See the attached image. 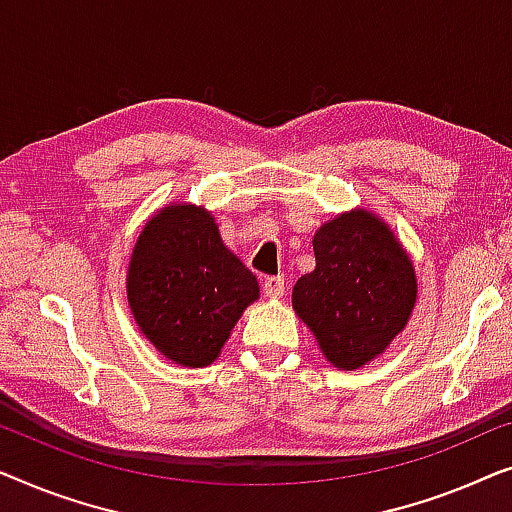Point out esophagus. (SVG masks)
<instances>
[{"label":"esophagus","mask_w":512,"mask_h":512,"mask_svg":"<svg viewBox=\"0 0 512 512\" xmlns=\"http://www.w3.org/2000/svg\"><path fill=\"white\" fill-rule=\"evenodd\" d=\"M285 292V278L283 276H266L264 278V294L269 299H280Z\"/></svg>","instance_id":"34e87169"}]
</instances>
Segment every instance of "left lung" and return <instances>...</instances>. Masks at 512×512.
<instances>
[{"instance_id": "left-lung-1", "label": "left lung", "mask_w": 512, "mask_h": 512, "mask_svg": "<svg viewBox=\"0 0 512 512\" xmlns=\"http://www.w3.org/2000/svg\"><path fill=\"white\" fill-rule=\"evenodd\" d=\"M315 269L294 285L292 306L338 369L383 352L413 313V262L376 215L352 211L318 229Z\"/></svg>"}]
</instances>
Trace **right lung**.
<instances>
[{"label":"right lung","instance_id":"obj_1","mask_svg":"<svg viewBox=\"0 0 512 512\" xmlns=\"http://www.w3.org/2000/svg\"><path fill=\"white\" fill-rule=\"evenodd\" d=\"M257 297L255 273L222 243L204 208L167 206L136 241L129 306L136 325L171 362L211 364Z\"/></svg>","mask_w":512,"mask_h":512}]
</instances>
